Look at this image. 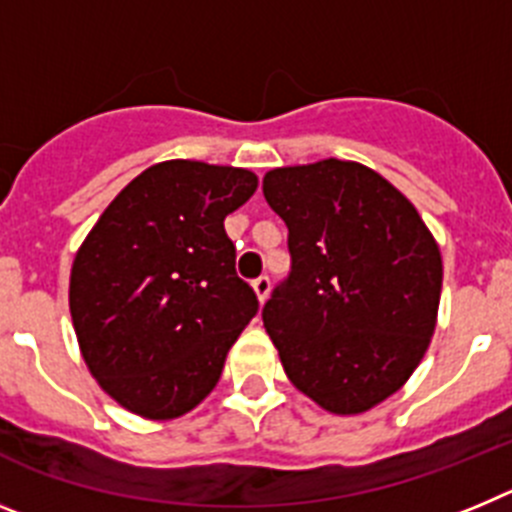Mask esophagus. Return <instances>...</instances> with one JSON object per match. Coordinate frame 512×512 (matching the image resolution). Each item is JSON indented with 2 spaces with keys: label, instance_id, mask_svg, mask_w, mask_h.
<instances>
[{
  "label": "esophagus",
  "instance_id": "34e87169",
  "mask_svg": "<svg viewBox=\"0 0 512 512\" xmlns=\"http://www.w3.org/2000/svg\"><path fill=\"white\" fill-rule=\"evenodd\" d=\"M269 289H271V282L266 274H261L259 279H253V292H256V297H259V302H264L266 297H269Z\"/></svg>",
  "mask_w": 512,
  "mask_h": 512
}]
</instances>
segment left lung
Segmentation results:
<instances>
[{"label": "left lung", "instance_id": "1", "mask_svg": "<svg viewBox=\"0 0 512 512\" xmlns=\"http://www.w3.org/2000/svg\"><path fill=\"white\" fill-rule=\"evenodd\" d=\"M264 197L289 230L292 271L261 312L289 382L333 415L377 408L436 330V238L400 189L356 161L271 169Z\"/></svg>", "mask_w": 512, "mask_h": 512}]
</instances>
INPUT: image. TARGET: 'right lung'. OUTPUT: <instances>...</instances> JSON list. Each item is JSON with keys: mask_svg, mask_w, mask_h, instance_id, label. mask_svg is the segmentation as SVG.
I'll return each mask as SVG.
<instances>
[{"mask_svg": "<svg viewBox=\"0 0 512 512\" xmlns=\"http://www.w3.org/2000/svg\"><path fill=\"white\" fill-rule=\"evenodd\" d=\"M256 187L248 169L161 161L117 194L76 251V341L99 387L130 413L179 418L215 390L259 310L223 225Z\"/></svg>", "mask_w": 512, "mask_h": 512, "instance_id": "1", "label": "right lung"}]
</instances>
